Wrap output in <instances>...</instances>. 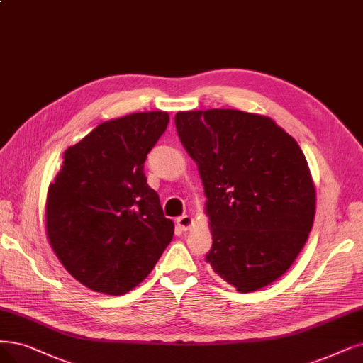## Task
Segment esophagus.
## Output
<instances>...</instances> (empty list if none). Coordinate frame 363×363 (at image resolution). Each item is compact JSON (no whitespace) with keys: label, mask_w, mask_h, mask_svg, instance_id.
Segmentation results:
<instances>
[{"label":"esophagus","mask_w":363,"mask_h":363,"mask_svg":"<svg viewBox=\"0 0 363 363\" xmlns=\"http://www.w3.org/2000/svg\"><path fill=\"white\" fill-rule=\"evenodd\" d=\"M177 225L182 228V230H187V229H191V226L194 225V219H192L191 216H187V214L180 216L179 219H177Z\"/></svg>","instance_id":"esophagus-1"}]
</instances>
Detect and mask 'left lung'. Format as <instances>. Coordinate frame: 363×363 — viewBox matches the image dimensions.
<instances>
[{"label": "left lung", "instance_id": "left-lung-1", "mask_svg": "<svg viewBox=\"0 0 363 363\" xmlns=\"http://www.w3.org/2000/svg\"><path fill=\"white\" fill-rule=\"evenodd\" d=\"M177 134L207 195L213 271L249 294L291 268L313 226L315 191L298 143L267 116L179 111Z\"/></svg>", "mask_w": 363, "mask_h": 363}]
</instances>
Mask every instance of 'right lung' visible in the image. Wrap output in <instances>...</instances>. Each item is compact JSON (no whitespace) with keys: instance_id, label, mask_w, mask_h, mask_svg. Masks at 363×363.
Returning a JSON list of instances; mask_svg holds the SVG:
<instances>
[{"instance_id":"add662e5","label":"right lung","mask_w":363,"mask_h":363,"mask_svg":"<svg viewBox=\"0 0 363 363\" xmlns=\"http://www.w3.org/2000/svg\"><path fill=\"white\" fill-rule=\"evenodd\" d=\"M169 122L167 111L98 125L64 153L46 202V229L65 269L86 287L123 295L147 277L174 223L144 176V161Z\"/></svg>"}]
</instances>
